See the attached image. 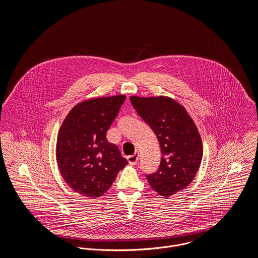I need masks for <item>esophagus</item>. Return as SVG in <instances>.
Returning a JSON list of instances; mask_svg holds the SVG:
<instances>
[{"label": "esophagus", "instance_id": "1", "mask_svg": "<svg viewBox=\"0 0 258 258\" xmlns=\"http://www.w3.org/2000/svg\"><path fill=\"white\" fill-rule=\"evenodd\" d=\"M138 160H139V153L138 152H135L133 155L127 156V161L131 165H135Z\"/></svg>", "mask_w": 258, "mask_h": 258}]
</instances>
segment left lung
<instances>
[{"mask_svg": "<svg viewBox=\"0 0 258 258\" xmlns=\"http://www.w3.org/2000/svg\"><path fill=\"white\" fill-rule=\"evenodd\" d=\"M130 100L160 144L159 168L146 175L151 188L163 197L186 189L194 179L203 156L202 140L194 120L185 107L166 96H131Z\"/></svg>", "mask_w": 258, "mask_h": 258, "instance_id": "obj_1", "label": "left lung"}]
</instances>
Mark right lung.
Segmentation results:
<instances>
[{"mask_svg":"<svg viewBox=\"0 0 258 258\" xmlns=\"http://www.w3.org/2000/svg\"><path fill=\"white\" fill-rule=\"evenodd\" d=\"M125 95L86 99L64 118L57 137L56 160L67 185L79 194L96 199L111 187L127 161L106 139Z\"/></svg>","mask_w":258,"mask_h":258,"instance_id":"add662e5","label":"right lung"}]
</instances>
